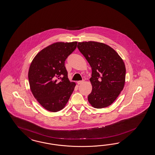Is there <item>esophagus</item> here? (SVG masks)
<instances>
[{
	"label": "esophagus",
	"mask_w": 155,
	"mask_h": 155,
	"mask_svg": "<svg viewBox=\"0 0 155 155\" xmlns=\"http://www.w3.org/2000/svg\"><path fill=\"white\" fill-rule=\"evenodd\" d=\"M83 82H84V81H79L77 82V84H82Z\"/></svg>",
	"instance_id": "esophagus-1"
}]
</instances>
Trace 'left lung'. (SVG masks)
I'll use <instances>...</instances> for the list:
<instances>
[{
	"instance_id": "1",
	"label": "left lung",
	"mask_w": 155,
	"mask_h": 155,
	"mask_svg": "<svg viewBox=\"0 0 155 155\" xmlns=\"http://www.w3.org/2000/svg\"><path fill=\"white\" fill-rule=\"evenodd\" d=\"M77 48L92 68L90 79L92 87L88 101L94 108L111 105L123 90L126 69L117 51L105 44L78 42Z\"/></svg>"
}]
</instances>
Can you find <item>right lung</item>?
<instances>
[{"instance_id":"obj_1","label":"right lung","mask_w":155,"mask_h":155,"mask_svg":"<svg viewBox=\"0 0 155 155\" xmlns=\"http://www.w3.org/2000/svg\"><path fill=\"white\" fill-rule=\"evenodd\" d=\"M77 45V41L53 43L38 53L31 63L28 73L31 91L38 103L51 112L64 108L76 86L68 79L64 63Z\"/></svg>"}]
</instances>
